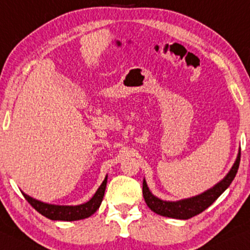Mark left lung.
Listing matches in <instances>:
<instances>
[{
  "instance_id": "1",
  "label": "left lung",
  "mask_w": 250,
  "mask_h": 250,
  "mask_svg": "<svg viewBox=\"0 0 250 250\" xmlns=\"http://www.w3.org/2000/svg\"><path fill=\"white\" fill-rule=\"evenodd\" d=\"M240 157H241V150L239 151L237 158L231 167L229 172L220 183H218L214 188H209L204 193L195 197L188 198V199L179 200V201H164L156 198L151 192L149 191L146 186V180H143V198L146 200V205L152 212L157 213L159 215L167 216V218L182 219V220H188L192 216L198 215L199 213L204 212L207 207L212 205L214 201L218 199L220 195L224 193L225 190L231 184L233 179L235 178L240 165Z\"/></svg>"
}]
</instances>
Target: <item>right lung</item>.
<instances>
[{
  "label": "right lung",
  "mask_w": 250,
  "mask_h": 250,
  "mask_svg": "<svg viewBox=\"0 0 250 250\" xmlns=\"http://www.w3.org/2000/svg\"><path fill=\"white\" fill-rule=\"evenodd\" d=\"M107 185V177L104 178L100 188L93 195V198L83 205L78 206H58V205H50V204L42 203V201L36 200L34 198L29 197L25 193H23L24 198L28 200V203L31 205L38 213L42 215L46 216L51 220H62V221H74L80 220L91 216L92 214L98 211V208L101 205V201L104 199V190Z\"/></svg>",
  "instance_id": "right-lung-1"
}]
</instances>
